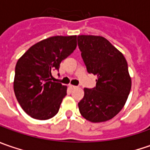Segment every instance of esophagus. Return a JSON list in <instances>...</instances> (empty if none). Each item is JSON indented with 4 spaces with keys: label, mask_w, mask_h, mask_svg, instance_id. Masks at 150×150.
<instances>
[{
    "label": "esophagus",
    "mask_w": 150,
    "mask_h": 150,
    "mask_svg": "<svg viewBox=\"0 0 150 150\" xmlns=\"http://www.w3.org/2000/svg\"><path fill=\"white\" fill-rule=\"evenodd\" d=\"M69 88H70L71 89H75V88H77L78 87H77V86H75V85H72V84H70V85H69Z\"/></svg>",
    "instance_id": "1"
}]
</instances>
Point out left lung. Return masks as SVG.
<instances>
[{"instance_id":"left-lung-1","label":"left lung","mask_w":150,"mask_h":150,"mask_svg":"<svg viewBox=\"0 0 150 150\" xmlns=\"http://www.w3.org/2000/svg\"><path fill=\"white\" fill-rule=\"evenodd\" d=\"M78 44L88 72L98 78L95 88H84L79 112L92 123L106 122L121 111L129 94L132 81L127 61L101 36H78Z\"/></svg>"}]
</instances>
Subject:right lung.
Instances as JSON below:
<instances>
[{
  "label": "right lung",
  "mask_w": 150,
  "mask_h": 150,
  "mask_svg": "<svg viewBox=\"0 0 150 150\" xmlns=\"http://www.w3.org/2000/svg\"><path fill=\"white\" fill-rule=\"evenodd\" d=\"M77 47V36H55L34 44L18 59L13 83L19 104L32 118L47 120L58 112L67 87L52 72Z\"/></svg>",
  "instance_id": "1"
}]
</instances>
